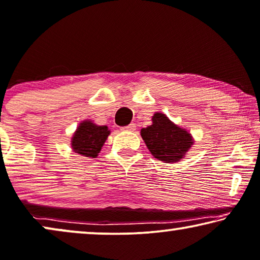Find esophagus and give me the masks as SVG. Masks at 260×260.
I'll list each match as a JSON object with an SVG mask.
<instances>
[{"label":"esophagus","mask_w":260,"mask_h":260,"mask_svg":"<svg viewBox=\"0 0 260 260\" xmlns=\"http://www.w3.org/2000/svg\"><path fill=\"white\" fill-rule=\"evenodd\" d=\"M137 129V126H135V123H131V125L126 126V127H122L121 131H128V132H134Z\"/></svg>","instance_id":"obj_1"}]
</instances>
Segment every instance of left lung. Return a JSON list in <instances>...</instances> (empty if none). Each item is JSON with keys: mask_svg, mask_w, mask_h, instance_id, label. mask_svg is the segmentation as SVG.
<instances>
[{"mask_svg": "<svg viewBox=\"0 0 260 260\" xmlns=\"http://www.w3.org/2000/svg\"><path fill=\"white\" fill-rule=\"evenodd\" d=\"M152 121V125L141 129L147 148L154 157L165 164L179 162L192 146L191 134L170 121L164 113L156 112Z\"/></svg>", "mask_w": 260, "mask_h": 260, "instance_id": "1", "label": "left lung"}]
</instances>
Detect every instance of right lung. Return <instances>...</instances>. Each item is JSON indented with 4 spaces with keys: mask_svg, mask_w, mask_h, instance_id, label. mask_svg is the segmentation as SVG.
Wrapping results in <instances>:
<instances>
[{
    "mask_svg": "<svg viewBox=\"0 0 260 260\" xmlns=\"http://www.w3.org/2000/svg\"><path fill=\"white\" fill-rule=\"evenodd\" d=\"M110 133L107 126H98L91 120H84L71 139L73 152L81 156L96 157Z\"/></svg>",
    "mask_w": 260,
    "mask_h": 260,
    "instance_id": "obj_1",
    "label": "right lung"
}]
</instances>
